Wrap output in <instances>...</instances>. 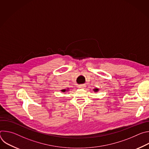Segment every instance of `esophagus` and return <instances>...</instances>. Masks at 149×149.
I'll return each mask as SVG.
<instances>
[{
  "label": "esophagus",
  "instance_id": "1",
  "mask_svg": "<svg viewBox=\"0 0 149 149\" xmlns=\"http://www.w3.org/2000/svg\"><path fill=\"white\" fill-rule=\"evenodd\" d=\"M85 87H86V86H85V85H81V86H78V88L80 89H84Z\"/></svg>",
  "mask_w": 149,
  "mask_h": 149
}]
</instances>
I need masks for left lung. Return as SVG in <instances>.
Masks as SVG:
<instances>
[{
    "label": "left lung",
    "mask_w": 149,
    "mask_h": 149,
    "mask_svg": "<svg viewBox=\"0 0 149 149\" xmlns=\"http://www.w3.org/2000/svg\"><path fill=\"white\" fill-rule=\"evenodd\" d=\"M93 90H94V92H98V91H99V89H98V88H94Z\"/></svg>",
    "instance_id": "8db88e82"
}]
</instances>
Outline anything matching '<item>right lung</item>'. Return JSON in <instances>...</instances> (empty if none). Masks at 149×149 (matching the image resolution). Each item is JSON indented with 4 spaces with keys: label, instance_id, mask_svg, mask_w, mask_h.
I'll use <instances>...</instances> for the list:
<instances>
[{
    "label": "right lung",
    "instance_id": "right-lung-1",
    "mask_svg": "<svg viewBox=\"0 0 149 149\" xmlns=\"http://www.w3.org/2000/svg\"><path fill=\"white\" fill-rule=\"evenodd\" d=\"M62 93H65L66 91H69V88H68L67 89H63V90H61Z\"/></svg>",
    "mask_w": 149,
    "mask_h": 149
}]
</instances>
